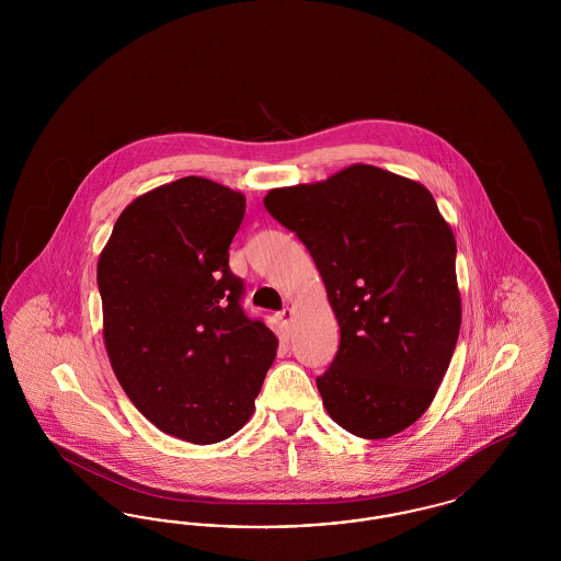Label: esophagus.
Wrapping results in <instances>:
<instances>
[{"instance_id": "1", "label": "esophagus", "mask_w": 561, "mask_h": 561, "mask_svg": "<svg viewBox=\"0 0 561 561\" xmlns=\"http://www.w3.org/2000/svg\"><path fill=\"white\" fill-rule=\"evenodd\" d=\"M293 318H294L293 307H286V309H284V311H279V313H277V320H279V323H282V328H286V330H288V328H290V323H293Z\"/></svg>"}]
</instances>
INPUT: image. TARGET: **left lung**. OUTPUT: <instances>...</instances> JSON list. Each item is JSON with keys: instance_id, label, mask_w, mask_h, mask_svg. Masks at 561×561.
<instances>
[{"instance_id": "left-lung-1", "label": "left lung", "mask_w": 561, "mask_h": 561, "mask_svg": "<svg viewBox=\"0 0 561 561\" xmlns=\"http://www.w3.org/2000/svg\"><path fill=\"white\" fill-rule=\"evenodd\" d=\"M267 213L311 252L341 328L318 378L330 419L385 439L435 398L460 332L453 227L428 188L353 163L320 183L271 188Z\"/></svg>"}]
</instances>
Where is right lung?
<instances>
[{
  "label": "right lung",
  "mask_w": 561,
  "mask_h": 561,
  "mask_svg": "<svg viewBox=\"0 0 561 561\" xmlns=\"http://www.w3.org/2000/svg\"><path fill=\"white\" fill-rule=\"evenodd\" d=\"M245 197L204 176L138 195L96 267L111 368L138 412L197 446L238 433L277 351L229 268Z\"/></svg>",
  "instance_id": "right-lung-1"
}]
</instances>
